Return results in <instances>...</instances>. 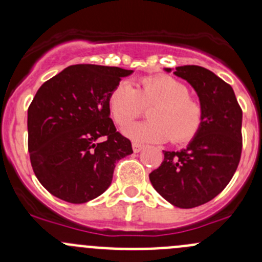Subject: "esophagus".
<instances>
[{
  "label": "esophagus",
  "instance_id": "34e87169",
  "mask_svg": "<svg viewBox=\"0 0 262 262\" xmlns=\"http://www.w3.org/2000/svg\"><path fill=\"white\" fill-rule=\"evenodd\" d=\"M132 146H133V150L136 153H138V152H141L142 149H143V144L142 143H139V142H133V143H132Z\"/></svg>",
  "mask_w": 262,
  "mask_h": 262
}]
</instances>
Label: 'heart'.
<instances>
[{"mask_svg":"<svg viewBox=\"0 0 262 262\" xmlns=\"http://www.w3.org/2000/svg\"><path fill=\"white\" fill-rule=\"evenodd\" d=\"M149 121L134 123L124 128V134L136 142L185 143L194 138L204 120V107L184 82L167 75L148 76L137 82V87L121 81L109 96V109L119 125H126L144 107Z\"/></svg>","mask_w":262,"mask_h":262,"instance_id":"obj_1","label":"heart"}]
</instances>
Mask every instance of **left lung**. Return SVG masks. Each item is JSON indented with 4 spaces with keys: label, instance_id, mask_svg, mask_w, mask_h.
I'll list each match as a JSON object with an SVG mask.
<instances>
[{
    "label": "left lung",
    "instance_id": "obj_1",
    "mask_svg": "<svg viewBox=\"0 0 262 262\" xmlns=\"http://www.w3.org/2000/svg\"><path fill=\"white\" fill-rule=\"evenodd\" d=\"M173 73L194 87L204 120L186 148L163 150L165 158L149 180L168 203L190 209L214 199L233 178L242 153V109L233 89L212 71L181 66Z\"/></svg>",
    "mask_w": 262,
    "mask_h": 262
}]
</instances>
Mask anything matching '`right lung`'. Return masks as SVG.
<instances>
[{
	"label": "right lung",
	"mask_w": 262,
	"mask_h": 262,
	"mask_svg": "<svg viewBox=\"0 0 262 262\" xmlns=\"http://www.w3.org/2000/svg\"><path fill=\"white\" fill-rule=\"evenodd\" d=\"M133 71L75 64L44 82L28 109L34 173L54 196L82 204L110 186L132 143L110 118L109 96Z\"/></svg>",
	"instance_id": "add662e5"
}]
</instances>
